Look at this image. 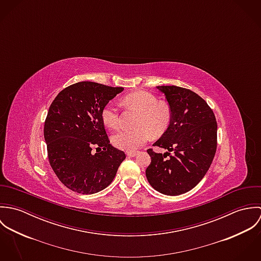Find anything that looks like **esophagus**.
<instances>
[{"instance_id":"esophagus-1","label":"esophagus","mask_w":261,"mask_h":261,"mask_svg":"<svg viewBox=\"0 0 261 261\" xmlns=\"http://www.w3.org/2000/svg\"><path fill=\"white\" fill-rule=\"evenodd\" d=\"M126 155L129 156V158H134V156L137 155V152H136V151H127V152H126Z\"/></svg>"}]
</instances>
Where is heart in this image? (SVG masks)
Wrapping results in <instances>:
<instances>
[{
  "instance_id": "obj_1",
  "label": "heart",
  "mask_w": 261,
  "mask_h": 261,
  "mask_svg": "<svg viewBox=\"0 0 261 261\" xmlns=\"http://www.w3.org/2000/svg\"><path fill=\"white\" fill-rule=\"evenodd\" d=\"M122 102L139 112V115L136 120L137 127L122 128L112 136V144L117 149L135 151L147 143L149 134L159 137L168 129L172 119L171 109L167 103L159 101L153 94L146 91L134 92L126 95ZM101 118L108 127H118L119 112L113 102L102 109Z\"/></svg>"
}]
</instances>
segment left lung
I'll return each instance as SVG.
<instances>
[{
  "instance_id": "8db88e82",
  "label": "left lung",
  "mask_w": 261,
  "mask_h": 261,
  "mask_svg": "<svg viewBox=\"0 0 261 261\" xmlns=\"http://www.w3.org/2000/svg\"><path fill=\"white\" fill-rule=\"evenodd\" d=\"M156 88L166 96L172 119L152 145L168 151L148 149L150 164L146 176L158 192L178 196L197 186L209 170L217 147V122L207 102L192 90L175 85Z\"/></svg>"
}]
</instances>
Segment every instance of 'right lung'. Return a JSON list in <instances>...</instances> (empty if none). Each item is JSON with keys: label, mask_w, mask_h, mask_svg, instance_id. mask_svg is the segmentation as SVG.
Masks as SVG:
<instances>
[{"label": "right lung", "mask_w": 261, "mask_h": 261, "mask_svg": "<svg viewBox=\"0 0 261 261\" xmlns=\"http://www.w3.org/2000/svg\"><path fill=\"white\" fill-rule=\"evenodd\" d=\"M122 90L82 81L63 89L51 103L44 139L50 165L68 189L94 194L113 181L125 154L110 144L101 112ZM93 146L101 150L93 154Z\"/></svg>", "instance_id": "right-lung-1"}]
</instances>
